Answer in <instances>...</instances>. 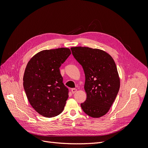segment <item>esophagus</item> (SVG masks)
Wrapping results in <instances>:
<instances>
[{
  "mask_svg": "<svg viewBox=\"0 0 148 148\" xmlns=\"http://www.w3.org/2000/svg\"><path fill=\"white\" fill-rule=\"evenodd\" d=\"M77 89H76V88H72V89H71V92H72L73 94H74L75 92H77Z\"/></svg>",
  "mask_w": 148,
  "mask_h": 148,
  "instance_id": "1",
  "label": "esophagus"
}]
</instances>
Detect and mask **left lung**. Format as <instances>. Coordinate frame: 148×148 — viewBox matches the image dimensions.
Here are the masks:
<instances>
[{"mask_svg":"<svg viewBox=\"0 0 148 148\" xmlns=\"http://www.w3.org/2000/svg\"><path fill=\"white\" fill-rule=\"evenodd\" d=\"M82 65L84 75L86 100L81 104L85 114L93 118L106 115L120 89V78L114 59L108 53L87 47L71 48Z\"/></svg>","mask_w":148,"mask_h":148,"instance_id":"8db88e82","label":"left lung"}]
</instances>
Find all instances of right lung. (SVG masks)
<instances>
[{"mask_svg":"<svg viewBox=\"0 0 148 148\" xmlns=\"http://www.w3.org/2000/svg\"><path fill=\"white\" fill-rule=\"evenodd\" d=\"M71 54L69 48L44 50L34 55L26 65L23 87L33 108L51 118L64 110L69 89L63 83L60 66Z\"/></svg>","mask_w":148,"mask_h":148,"instance_id":"obj_1","label":"right lung"}]
</instances>
